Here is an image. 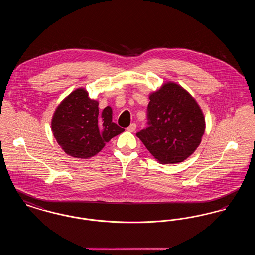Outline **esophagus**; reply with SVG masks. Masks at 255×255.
<instances>
[{"label": "esophagus", "instance_id": "obj_1", "mask_svg": "<svg viewBox=\"0 0 255 255\" xmlns=\"http://www.w3.org/2000/svg\"><path fill=\"white\" fill-rule=\"evenodd\" d=\"M136 129V124L135 123H132L129 127H127V131L129 132H134Z\"/></svg>", "mask_w": 255, "mask_h": 255}]
</instances>
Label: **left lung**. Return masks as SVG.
<instances>
[{
    "label": "left lung",
    "mask_w": 255,
    "mask_h": 255,
    "mask_svg": "<svg viewBox=\"0 0 255 255\" xmlns=\"http://www.w3.org/2000/svg\"><path fill=\"white\" fill-rule=\"evenodd\" d=\"M145 129L136 133L160 163L182 162L194 153L206 122L198 103L182 87L168 82L150 95Z\"/></svg>",
    "instance_id": "obj_1"
}]
</instances>
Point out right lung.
Returning <instances> with one entry per match:
<instances>
[{
    "instance_id": "right-lung-1",
    "label": "right lung",
    "mask_w": 255,
    "mask_h": 255,
    "mask_svg": "<svg viewBox=\"0 0 255 255\" xmlns=\"http://www.w3.org/2000/svg\"><path fill=\"white\" fill-rule=\"evenodd\" d=\"M51 129L56 141L66 154L73 158H89L102 150L106 142L124 129L112 122V108L100 113L98 102L88 97L84 89H77L55 110Z\"/></svg>"
}]
</instances>
